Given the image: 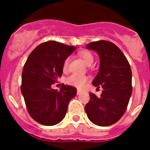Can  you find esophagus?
Masks as SVG:
<instances>
[{
    "label": "esophagus",
    "mask_w": 150,
    "mask_h": 150,
    "mask_svg": "<svg viewBox=\"0 0 150 150\" xmlns=\"http://www.w3.org/2000/svg\"><path fill=\"white\" fill-rule=\"evenodd\" d=\"M82 92H83V91H81V90H79V89H77V95H80Z\"/></svg>",
    "instance_id": "obj_1"
}]
</instances>
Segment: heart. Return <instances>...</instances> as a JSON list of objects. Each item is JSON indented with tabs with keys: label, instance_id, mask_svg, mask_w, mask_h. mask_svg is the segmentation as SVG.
Returning a JSON list of instances; mask_svg holds the SVG:
<instances>
[{
	"label": "heart",
	"instance_id": "obj_1",
	"mask_svg": "<svg viewBox=\"0 0 150 150\" xmlns=\"http://www.w3.org/2000/svg\"><path fill=\"white\" fill-rule=\"evenodd\" d=\"M79 56L81 57L83 62L86 64L87 65H91L94 62V56L93 55L88 51H83L79 52ZM69 62L70 59L67 58L63 64V70L66 71L68 67ZM88 76L86 75H79V74H71V76L66 79V83L71 86H74L77 88H82V87L86 84L88 81Z\"/></svg>",
	"mask_w": 150,
	"mask_h": 150
}]
</instances>
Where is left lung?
<instances>
[{
    "label": "left lung",
    "mask_w": 150,
    "mask_h": 150,
    "mask_svg": "<svg viewBox=\"0 0 150 150\" xmlns=\"http://www.w3.org/2000/svg\"><path fill=\"white\" fill-rule=\"evenodd\" d=\"M86 48L99 55L100 68L92 84L103 91L100 97L89 94L85 110L92 123L109 126L119 121L127 109L132 93V69L122 52L110 41L91 42Z\"/></svg>",
    "instance_id": "left-lung-1"
}]
</instances>
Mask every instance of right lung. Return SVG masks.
Wrapping results in <instances>:
<instances>
[{"label":"right lung","mask_w":150,"mask_h":150,"mask_svg":"<svg viewBox=\"0 0 150 150\" xmlns=\"http://www.w3.org/2000/svg\"><path fill=\"white\" fill-rule=\"evenodd\" d=\"M76 47L50 40L38 46L29 55L23 67L21 91L28 112L43 125H55L66 115L76 88L62 84L60 91L51 86L61 77L63 64Z\"/></svg>","instance_id":"add662e5"}]
</instances>
